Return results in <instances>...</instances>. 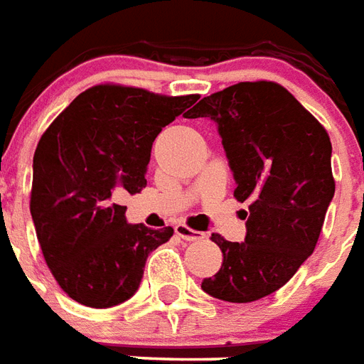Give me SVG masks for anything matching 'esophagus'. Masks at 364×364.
I'll use <instances>...</instances> for the list:
<instances>
[{
	"instance_id": "1",
	"label": "esophagus",
	"mask_w": 364,
	"mask_h": 364,
	"mask_svg": "<svg viewBox=\"0 0 364 364\" xmlns=\"http://www.w3.org/2000/svg\"><path fill=\"white\" fill-rule=\"evenodd\" d=\"M175 233L181 237V239H185V241H200V239H204V233H200V231L196 230H191L185 223H177V225H175Z\"/></svg>"
}]
</instances>
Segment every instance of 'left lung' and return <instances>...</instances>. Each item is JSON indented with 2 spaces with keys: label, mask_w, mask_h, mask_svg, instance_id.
Wrapping results in <instances>:
<instances>
[{
  "label": "left lung",
  "mask_w": 364,
  "mask_h": 364,
  "mask_svg": "<svg viewBox=\"0 0 364 364\" xmlns=\"http://www.w3.org/2000/svg\"><path fill=\"white\" fill-rule=\"evenodd\" d=\"M189 119L218 123L235 177V196L249 204L247 237L222 249V268L203 279L208 295L250 303L284 287L311 257L333 198L332 142L314 115L272 80L237 82L203 98Z\"/></svg>",
  "instance_id": "8db88e82"
}]
</instances>
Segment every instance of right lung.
<instances>
[{
	"mask_svg": "<svg viewBox=\"0 0 364 364\" xmlns=\"http://www.w3.org/2000/svg\"><path fill=\"white\" fill-rule=\"evenodd\" d=\"M196 100L104 82L79 94L44 131L31 214L46 264L73 301L107 309L133 297L148 255L173 235L169 225L127 223L117 198L146 187L152 142Z\"/></svg>",
	"mask_w": 364,
	"mask_h": 364,
	"instance_id": "add662e5",
	"label": "right lung"
}]
</instances>
